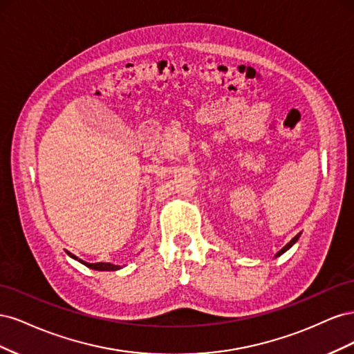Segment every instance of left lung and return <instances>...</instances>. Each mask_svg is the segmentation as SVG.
Returning a JSON list of instances; mask_svg holds the SVG:
<instances>
[{
    "label": "left lung",
    "instance_id": "obj_1",
    "mask_svg": "<svg viewBox=\"0 0 354 354\" xmlns=\"http://www.w3.org/2000/svg\"><path fill=\"white\" fill-rule=\"evenodd\" d=\"M299 234H301V233H298V234H297V236H295L294 239H291V242H289V243H286V245L283 246V248H282V250H281L279 252H277V254H276V257H279V255H282L283 252H286V251H288L289 248H291V246H292V245H294V243H295V242L298 241V238H299Z\"/></svg>",
    "mask_w": 354,
    "mask_h": 354
}]
</instances>
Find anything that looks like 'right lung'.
Listing matches in <instances>:
<instances>
[{"instance_id": "1", "label": "right lung", "mask_w": 354, "mask_h": 354, "mask_svg": "<svg viewBox=\"0 0 354 354\" xmlns=\"http://www.w3.org/2000/svg\"><path fill=\"white\" fill-rule=\"evenodd\" d=\"M68 252V251H66ZM68 255H71L72 259H75V260H78L80 263H82L84 266H87V267H90V269H94V270H100V272H111V270H118V269H121L120 266H115V264H112V263H87V261H82V260H80L78 257H75L73 254H71V252H68Z\"/></svg>"}]
</instances>
